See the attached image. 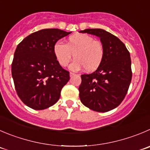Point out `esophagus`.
I'll return each mask as SVG.
<instances>
[{"mask_svg": "<svg viewBox=\"0 0 150 150\" xmlns=\"http://www.w3.org/2000/svg\"><path fill=\"white\" fill-rule=\"evenodd\" d=\"M74 75H75V74H74V73H70V76H71V77H72Z\"/></svg>", "mask_w": 150, "mask_h": 150, "instance_id": "obj_1", "label": "esophagus"}]
</instances>
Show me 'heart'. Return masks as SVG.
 Segmentation results:
<instances>
[{
	"mask_svg": "<svg viewBox=\"0 0 150 150\" xmlns=\"http://www.w3.org/2000/svg\"><path fill=\"white\" fill-rule=\"evenodd\" d=\"M54 53L61 66H67L74 55L75 60L70 65V69L79 71L84 68L86 71L91 72L101 65L105 51L99 41L85 34L77 33L70 36L65 45L59 42L55 43Z\"/></svg>",
	"mask_w": 150,
	"mask_h": 150,
	"instance_id": "heart-1",
	"label": "heart"
}]
</instances>
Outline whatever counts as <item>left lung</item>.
Masks as SVG:
<instances>
[{"label":"left lung","mask_w":150,"mask_h":150,"mask_svg":"<svg viewBox=\"0 0 150 150\" xmlns=\"http://www.w3.org/2000/svg\"><path fill=\"white\" fill-rule=\"evenodd\" d=\"M80 32L99 37L105 54L97 69L81 76L79 98L91 110L108 112L119 106L127 93L132 79L130 54L119 38L105 30L88 28Z\"/></svg>","instance_id":"1"}]
</instances>
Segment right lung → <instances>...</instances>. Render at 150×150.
Instances as JSON below:
<instances>
[{"label":"right lung","instance_id":"add662e5","mask_svg":"<svg viewBox=\"0 0 150 150\" xmlns=\"http://www.w3.org/2000/svg\"><path fill=\"white\" fill-rule=\"evenodd\" d=\"M71 33L58 28L42 29L24 38L17 46L12 78L18 96L29 108L44 110L59 100L70 76L57 60L54 46Z\"/></svg>","mask_w":150,"mask_h":150}]
</instances>
